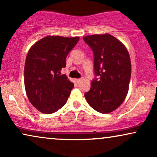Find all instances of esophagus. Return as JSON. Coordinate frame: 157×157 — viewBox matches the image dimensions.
Masks as SVG:
<instances>
[{
  "label": "esophagus",
  "mask_w": 157,
  "mask_h": 157,
  "mask_svg": "<svg viewBox=\"0 0 157 157\" xmlns=\"http://www.w3.org/2000/svg\"><path fill=\"white\" fill-rule=\"evenodd\" d=\"M82 80H83L82 78H77V79H76V83L78 84V83H81V81H82Z\"/></svg>",
  "instance_id": "obj_1"
}]
</instances>
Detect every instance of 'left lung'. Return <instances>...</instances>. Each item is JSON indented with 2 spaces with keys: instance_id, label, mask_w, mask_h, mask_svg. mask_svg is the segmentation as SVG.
<instances>
[{
  "instance_id": "left-lung-1",
  "label": "left lung",
  "mask_w": 157,
  "mask_h": 157,
  "mask_svg": "<svg viewBox=\"0 0 157 157\" xmlns=\"http://www.w3.org/2000/svg\"><path fill=\"white\" fill-rule=\"evenodd\" d=\"M83 39L93 51L96 76L84 96L94 110L110 113L123 103L127 95L132 74L128 51L110 34H96Z\"/></svg>"
}]
</instances>
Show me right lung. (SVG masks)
<instances>
[{
    "label": "right lung",
    "instance_id": "1",
    "mask_svg": "<svg viewBox=\"0 0 157 157\" xmlns=\"http://www.w3.org/2000/svg\"><path fill=\"white\" fill-rule=\"evenodd\" d=\"M78 40L49 36L30 48L24 68L25 89L30 102L40 112L51 114L67 101L74 85L61 71Z\"/></svg>",
    "mask_w": 157,
    "mask_h": 157
}]
</instances>
